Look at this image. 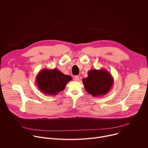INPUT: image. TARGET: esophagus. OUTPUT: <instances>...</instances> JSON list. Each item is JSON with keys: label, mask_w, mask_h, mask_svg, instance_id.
<instances>
[{"label": "esophagus", "mask_w": 148, "mask_h": 148, "mask_svg": "<svg viewBox=\"0 0 148 148\" xmlns=\"http://www.w3.org/2000/svg\"><path fill=\"white\" fill-rule=\"evenodd\" d=\"M74 80L75 81H78L79 80V76H78V75H75V77H74Z\"/></svg>", "instance_id": "34e87169"}]
</instances>
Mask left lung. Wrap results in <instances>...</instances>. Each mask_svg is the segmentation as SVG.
Returning <instances> with one entry per match:
<instances>
[{
	"label": "left lung",
	"instance_id": "obj_1",
	"mask_svg": "<svg viewBox=\"0 0 148 148\" xmlns=\"http://www.w3.org/2000/svg\"><path fill=\"white\" fill-rule=\"evenodd\" d=\"M86 91L93 97H101L108 94L114 84V78L106 69H91L88 77L82 79Z\"/></svg>",
	"mask_w": 148,
	"mask_h": 148
}]
</instances>
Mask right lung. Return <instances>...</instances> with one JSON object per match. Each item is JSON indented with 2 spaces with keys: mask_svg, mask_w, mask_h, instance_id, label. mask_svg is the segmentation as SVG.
I'll return each instance as SVG.
<instances>
[{
  "mask_svg": "<svg viewBox=\"0 0 148 148\" xmlns=\"http://www.w3.org/2000/svg\"><path fill=\"white\" fill-rule=\"evenodd\" d=\"M72 79L57 69H45L40 70L36 77L38 90L46 95H56L64 90L67 83Z\"/></svg>",
  "mask_w": 148,
  "mask_h": 148,
  "instance_id": "obj_1",
  "label": "right lung"
}]
</instances>
